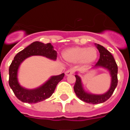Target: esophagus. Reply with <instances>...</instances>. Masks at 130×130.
Listing matches in <instances>:
<instances>
[{"label":"esophagus","mask_w":130,"mask_h":130,"mask_svg":"<svg viewBox=\"0 0 130 130\" xmlns=\"http://www.w3.org/2000/svg\"><path fill=\"white\" fill-rule=\"evenodd\" d=\"M73 73H74V70H72V69H70V70H67L66 72H65V74H66V76L72 75V74H73Z\"/></svg>","instance_id":"34e87169"}]
</instances>
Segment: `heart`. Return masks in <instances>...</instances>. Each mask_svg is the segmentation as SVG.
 I'll list each match as a JSON object with an SVG mask.
<instances>
[{"label":"heart","mask_w":130,"mask_h":130,"mask_svg":"<svg viewBox=\"0 0 130 130\" xmlns=\"http://www.w3.org/2000/svg\"><path fill=\"white\" fill-rule=\"evenodd\" d=\"M97 51L93 47H74L70 48L63 53V58L68 62H77L86 65L92 63L97 58Z\"/></svg>","instance_id":"b5f03b06"}]
</instances>
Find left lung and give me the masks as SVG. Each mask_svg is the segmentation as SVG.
<instances>
[{
  "label": "left lung",
  "instance_id": "left-lung-1",
  "mask_svg": "<svg viewBox=\"0 0 130 130\" xmlns=\"http://www.w3.org/2000/svg\"><path fill=\"white\" fill-rule=\"evenodd\" d=\"M98 49L100 52V58L96 63L95 66H101L107 68L109 71L111 75V85L109 90L105 94L102 95H95L88 94L84 91L82 87L81 79L77 75H75L76 81L73 87L74 92L79 99L85 102L91 104H98L104 103L105 101L109 99L114 92L116 87L118 84V66L111 53L107 50L104 47L99 44L96 45Z\"/></svg>",
  "mask_w": 130,
  "mask_h": 130
}]
</instances>
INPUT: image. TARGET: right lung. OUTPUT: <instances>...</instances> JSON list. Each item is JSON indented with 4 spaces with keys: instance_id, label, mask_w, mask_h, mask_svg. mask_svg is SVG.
Segmentation results:
<instances>
[{
    "instance_id": "1",
    "label": "right lung",
    "mask_w": 130,
    "mask_h": 130,
    "mask_svg": "<svg viewBox=\"0 0 130 130\" xmlns=\"http://www.w3.org/2000/svg\"><path fill=\"white\" fill-rule=\"evenodd\" d=\"M33 55H41L52 60H56L57 52L50 43L44 44L34 42L15 56L9 68V85L19 100L28 104H34L49 98L55 90L57 84L64 78V73L52 76L42 86L35 89L28 90L19 85L18 72L21 64L25 58Z\"/></svg>"
}]
</instances>
